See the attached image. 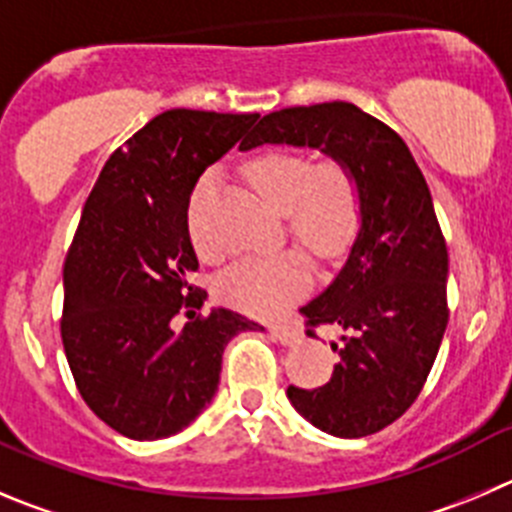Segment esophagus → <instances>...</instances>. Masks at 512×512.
Wrapping results in <instances>:
<instances>
[{
  "instance_id": "1",
  "label": "esophagus",
  "mask_w": 512,
  "mask_h": 512,
  "mask_svg": "<svg viewBox=\"0 0 512 512\" xmlns=\"http://www.w3.org/2000/svg\"><path fill=\"white\" fill-rule=\"evenodd\" d=\"M269 332H271V337L279 339L281 344H294L296 339H299V329L291 324H271Z\"/></svg>"
}]
</instances>
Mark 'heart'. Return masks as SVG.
I'll return each instance as SVG.
<instances>
[{
    "instance_id": "1",
    "label": "heart",
    "mask_w": 512,
    "mask_h": 512,
    "mask_svg": "<svg viewBox=\"0 0 512 512\" xmlns=\"http://www.w3.org/2000/svg\"><path fill=\"white\" fill-rule=\"evenodd\" d=\"M248 186L264 203L286 216L289 233L309 248L321 264H337L354 246L364 218L362 183L339 158L311 163L296 150H266L243 163ZM216 173L206 170L188 201V236L198 256L213 259L216 248L203 226V206ZM314 264L301 248L243 259L218 284L228 306L251 316L281 314L311 289Z\"/></svg>"
}]
</instances>
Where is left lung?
Returning a JSON list of instances; mask_svg holds the SVG:
<instances>
[{
  "label": "left lung",
  "instance_id": "1",
  "mask_svg": "<svg viewBox=\"0 0 512 512\" xmlns=\"http://www.w3.org/2000/svg\"><path fill=\"white\" fill-rule=\"evenodd\" d=\"M309 145L344 160L362 183L364 218L347 264L301 306L306 334L337 326L332 379L289 384L291 405L337 437H367L405 415L440 352L447 309V243L410 148L352 102L286 107L261 118L243 148Z\"/></svg>",
  "mask_w": 512,
  "mask_h": 512
}]
</instances>
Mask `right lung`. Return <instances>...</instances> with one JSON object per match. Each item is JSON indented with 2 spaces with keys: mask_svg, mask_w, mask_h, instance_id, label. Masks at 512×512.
<instances>
[{
  "mask_svg": "<svg viewBox=\"0 0 512 512\" xmlns=\"http://www.w3.org/2000/svg\"><path fill=\"white\" fill-rule=\"evenodd\" d=\"M256 118L165 110L107 158L82 208L62 271V344L87 407L130 440L191 425L216 394L226 344L259 326L231 309L196 316L206 289L191 284L186 223L196 180Z\"/></svg>",
  "mask_w": 512,
  "mask_h": 512,
  "instance_id": "add662e5",
  "label": "right lung"
}]
</instances>
